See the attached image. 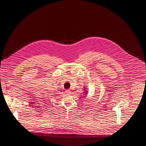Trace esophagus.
<instances>
[{"mask_svg": "<svg viewBox=\"0 0 146 146\" xmlns=\"http://www.w3.org/2000/svg\"><path fill=\"white\" fill-rule=\"evenodd\" d=\"M67 93H71V91L70 90H66L65 91Z\"/></svg>", "mask_w": 146, "mask_h": 146, "instance_id": "1", "label": "esophagus"}]
</instances>
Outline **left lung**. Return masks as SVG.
<instances>
[{
	"label": "left lung",
	"mask_w": 146,
	"mask_h": 146,
	"mask_svg": "<svg viewBox=\"0 0 146 146\" xmlns=\"http://www.w3.org/2000/svg\"><path fill=\"white\" fill-rule=\"evenodd\" d=\"M84 90H85V89H84ZM85 92H86V91H85Z\"/></svg>",
	"instance_id": "1"
}]
</instances>
